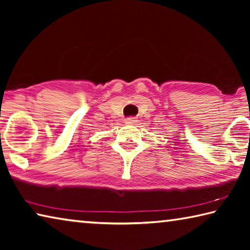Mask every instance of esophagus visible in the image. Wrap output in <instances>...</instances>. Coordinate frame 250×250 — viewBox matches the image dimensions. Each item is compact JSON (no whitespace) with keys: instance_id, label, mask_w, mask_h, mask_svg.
<instances>
[{"instance_id":"esophagus-1","label":"esophagus","mask_w":250,"mask_h":250,"mask_svg":"<svg viewBox=\"0 0 250 250\" xmlns=\"http://www.w3.org/2000/svg\"><path fill=\"white\" fill-rule=\"evenodd\" d=\"M135 118H132V117H130V118H126V119L125 120V122L126 125H134L135 124Z\"/></svg>"}]
</instances>
